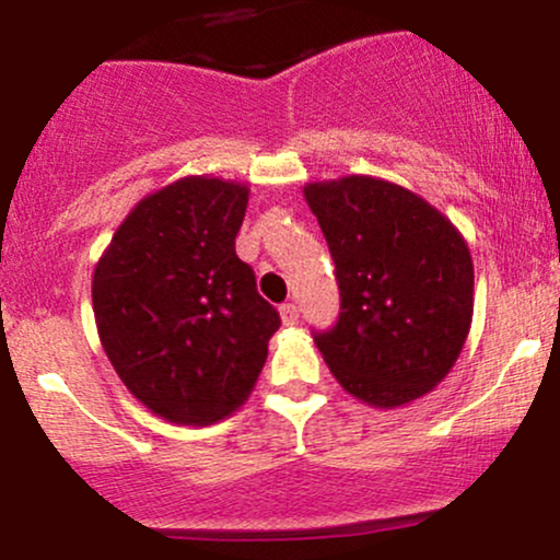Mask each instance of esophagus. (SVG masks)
<instances>
[{"instance_id":"1","label":"esophagus","mask_w":560,"mask_h":560,"mask_svg":"<svg viewBox=\"0 0 560 560\" xmlns=\"http://www.w3.org/2000/svg\"><path fill=\"white\" fill-rule=\"evenodd\" d=\"M281 313V320H284V326H294L300 320V307L294 305V302H284V305L279 307Z\"/></svg>"}]
</instances>
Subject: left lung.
Wrapping results in <instances>:
<instances>
[{
	"mask_svg": "<svg viewBox=\"0 0 560 560\" xmlns=\"http://www.w3.org/2000/svg\"><path fill=\"white\" fill-rule=\"evenodd\" d=\"M337 266L342 313L316 334L347 395L400 408L432 392L474 318L471 249L447 215L400 184L342 176L302 189Z\"/></svg>",
	"mask_w": 560,
	"mask_h": 560,
	"instance_id": "left-lung-1",
	"label": "left lung"
}]
</instances>
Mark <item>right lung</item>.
<instances>
[{
    "mask_svg": "<svg viewBox=\"0 0 560 560\" xmlns=\"http://www.w3.org/2000/svg\"><path fill=\"white\" fill-rule=\"evenodd\" d=\"M247 199L231 178H176L133 205L94 266L105 355L144 408L178 427L244 405L281 324L236 258Z\"/></svg>",
    "mask_w": 560,
    "mask_h": 560,
    "instance_id": "obj_1",
    "label": "right lung"
}]
</instances>
